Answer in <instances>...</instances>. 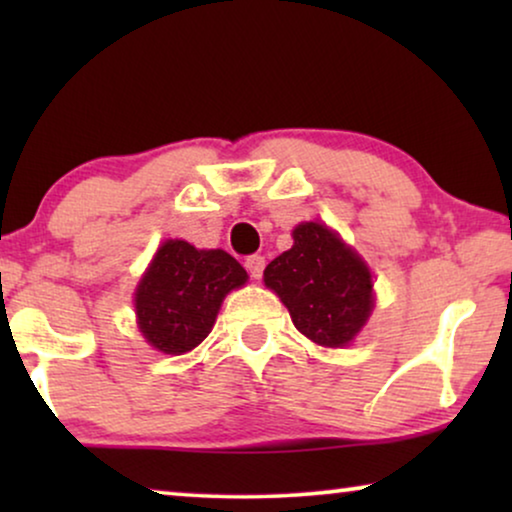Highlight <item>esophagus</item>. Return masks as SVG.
I'll return each instance as SVG.
<instances>
[{"mask_svg": "<svg viewBox=\"0 0 512 512\" xmlns=\"http://www.w3.org/2000/svg\"><path fill=\"white\" fill-rule=\"evenodd\" d=\"M244 265H247V270H249L251 277L261 279L263 268H265V258L261 254H251V256L244 258Z\"/></svg>", "mask_w": 512, "mask_h": 512, "instance_id": "34e87169", "label": "esophagus"}]
</instances>
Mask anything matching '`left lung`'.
Returning <instances> with one entry per match:
<instances>
[{"instance_id": "8db88e82", "label": "left lung", "mask_w": 512, "mask_h": 512, "mask_svg": "<svg viewBox=\"0 0 512 512\" xmlns=\"http://www.w3.org/2000/svg\"><path fill=\"white\" fill-rule=\"evenodd\" d=\"M263 279L298 331L324 347H345L373 310L366 263L321 223H300L293 247L265 268Z\"/></svg>"}]
</instances>
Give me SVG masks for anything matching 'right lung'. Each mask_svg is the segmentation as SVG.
<instances>
[{"instance_id":"right-lung-1","label":"right lung","mask_w":512,"mask_h":512,"mask_svg":"<svg viewBox=\"0 0 512 512\" xmlns=\"http://www.w3.org/2000/svg\"><path fill=\"white\" fill-rule=\"evenodd\" d=\"M244 282L247 270L226 251L167 240L137 286L139 331L160 352H191L212 331L226 293Z\"/></svg>"}]
</instances>
